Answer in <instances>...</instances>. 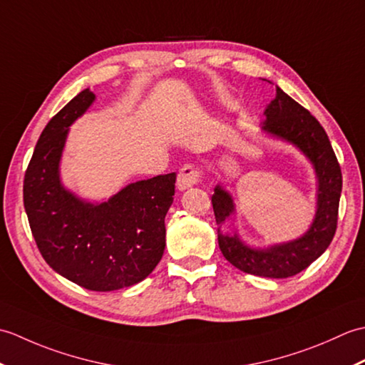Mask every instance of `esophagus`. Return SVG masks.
Listing matches in <instances>:
<instances>
[{
  "instance_id": "1",
  "label": "esophagus",
  "mask_w": 365,
  "mask_h": 365,
  "mask_svg": "<svg viewBox=\"0 0 365 365\" xmlns=\"http://www.w3.org/2000/svg\"><path fill=\"white\" fill-rule=\"evenodd\" d=\"M200 180V170L192 165H185L178 170L177 175V187L178 190H187L195 187Z\"/></svg>"
}]
</instances>
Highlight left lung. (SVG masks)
Listing matches in <instances>:
<instances>
[{
  "label": "left lung",
  "mask_w": 365,
  "mask_h": 365,
  "mask_svg": "<svg viewBox=\"0 0 365 365\" xmlns=\"http://www.w3.org/2000/svg\"><path fill=\"white\" fill-rule=\"evenodd\" d=\"M263 130L287 143H292L312 161L319 192L317 212L304 235L289 243L274 245L265 250L246 246L237 234H222L221 224L234 213V200L220 185L212 196L215 220L218 224V243L224 257L247 274L263 277H290L306 269L327 251L337 229L339 200L342 192V170L332 150L327 131L306 108L276 88V98L265 110Z\"/></svg>",
  "instance_id": "8db88e82"
}]
</instances>
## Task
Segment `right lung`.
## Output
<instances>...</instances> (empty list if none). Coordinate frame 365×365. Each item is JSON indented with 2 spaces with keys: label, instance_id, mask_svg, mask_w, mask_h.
I'll return each instance as SVG.
<instances>
[{
  "label": "right lung",
  "instance_id": "right-lung-1",
  "mask_svg": "<svg viewBox=\"0 0 365 365\" xmlns=\"http://www.w3.org/2000/svg\"><path fill=\"white\" fill-rule=\"evenodd\" d=\"M94 100L84 89L46 123L25 173L23 202L38 251L56 273L92 292H113L141 282L161 260L175 173L130 183L97 205L67 191L59 161L68 127Z\"/></svg>",
  "mask_w": 365,
  "mask_h": 365
}]
</instances>
